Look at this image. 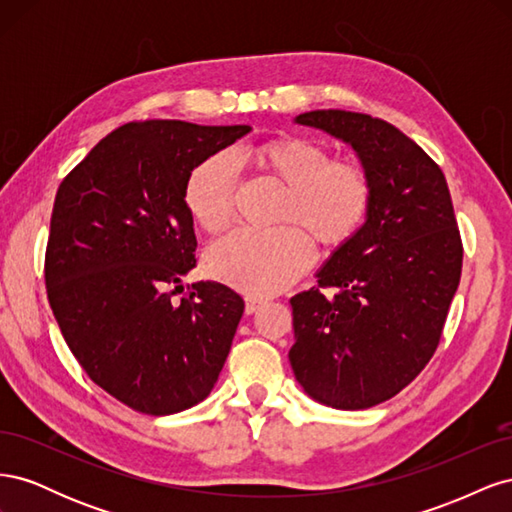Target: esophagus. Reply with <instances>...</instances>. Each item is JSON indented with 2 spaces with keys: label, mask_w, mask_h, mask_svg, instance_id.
I'll use <instances>...</instances> for the list:
<instances>
[{
  "label": "esophagus",
  "mask_w": 512,
  "mask_h": 512,
  "mask_svg": "<svg viewBox=\"0 0 512 512\" xmlns=\"http://www.w3.org/2000/svg\"><path fill=\"white\" fill-rule=\"evenodd\" d=\"M260 305H262V301L260 299H245V314H254V312H258L260 309Z\"/></svg>",
  "instance_id": "esophagus-1"
}]
</instances>
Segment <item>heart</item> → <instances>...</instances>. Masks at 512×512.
I'll use <instances>...</instances> for the list:
<instances>
[{"label":"heart","instance_id":"heart-1","mask_svg":"<svg viewBox=\"0 0 512 512\" xmlns=\"http://www.w3.org/2000/svg\"><path fill=\"white\" fill-rule=\"evenodd\" d=\"M258 162L288 185L282 220L301 223L322 247L350 241L374 203V179L365 164L335 160L333 151L307 138H277L258 151ZM237 168L226 151L198 162L183 185V203L203 230H222L235 213ZM314 247L296 224L241 226L207 252L209 273L252 297L280 292L309 269Z\"/></svg>","mask_w":512,"mask_h":512}]
</instances>
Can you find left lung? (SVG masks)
<instances>
[{"label": "left lung", "mask_w": 512, "mask_h": 512, "mask_svg": "<svg viewBox=\"0 0 512 512\" xmlns=\"http://www.w3.org/2000/svg\"><path fill=\"white\" fill-rule=\"evenodd\" d=\"M297 123L352 145L374 179V203L318 286L290 299L288 359L309 397L365 410L406 389L440 344L463 262L453 200L442 168L389 121L329 108Z\"/></svg>", "instance_id": "8db88e82"}]
</instances>
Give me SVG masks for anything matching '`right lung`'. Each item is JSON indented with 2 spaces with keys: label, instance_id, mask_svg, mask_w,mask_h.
I'll use <instances>...</instances> for the list:
<instances>
[{
  "label": "right lung",
  "instance_id": "obj_1",
  "mask_svg": "<svg viewBox=\"0 0 512 512\" xmlns=\"http://www.w3.org/2000/svg\"><path fill=\"white\" fill-rule=\"evenodd\" d=\"M250 130L130 121L59 185L44 256L51 309L85 374L136 412L196 406L224 367L243 299L218 282L181 301L167 288L196 267L185 179Z\"/></svg>",
  "mask_w": 512,
  "mask_h": 512
}]
</instances>
